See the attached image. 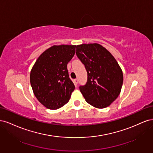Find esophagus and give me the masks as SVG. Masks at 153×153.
<instances>
[{"label":"esophagus","mask_w":153,"mask_h":153,"mask_svg":"<svg viewBox=\"0 0 153 153\" xmlns=\"http://www.w3.org/2000/svg\"><path fill=\"white\" fill-rule=\"evenodd\" d=\"M73 82H74V84H75V85H76L77 84H78V79H76H76H74Z\"/></svg>","instance_id":"1"}]
</instances>
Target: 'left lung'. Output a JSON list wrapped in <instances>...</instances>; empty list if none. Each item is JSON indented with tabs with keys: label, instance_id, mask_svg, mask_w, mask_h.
Returning <instances> with one entry per match:
<instances>
[{
	"label": "left lung",
	"instance_id": "obj_1",
	"mask_svg": "<svg viewBox=\"0 0 153 153\" xmlns=\"http://www.w3.org/2000/svg\"><path fill=\"white\" fill-rule=\"evenodd\" d=\"M76 53L87 72L86 84L80 86L81 93L94 107H107L121 92L123 83L121 67L109 51L98 43L77 45Z\"/></svg>",
	"mask_w": 153,
	"mask_h": 153
}]
</instances>
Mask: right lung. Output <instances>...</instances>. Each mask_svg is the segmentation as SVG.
I'll return each mask as SVG.
<instances>
[{
    "label": "right lung",
    "instance_id": "obj_1",
    "mask_svg": "<svg viewBox=\"0 0 153 153\" xmlns=\"http://www.w3.org/2000/svg\"><path fill=\"white\" fill-rule=\"evenodd\" d=\"M76 45H53L40 55L32 67L30 82L36 98L46 108L56 110L66 104L75 89L67 64Z\"/></svg>",
    "mask_w": 153,
    "mask_h": 153
}]
</instances>
